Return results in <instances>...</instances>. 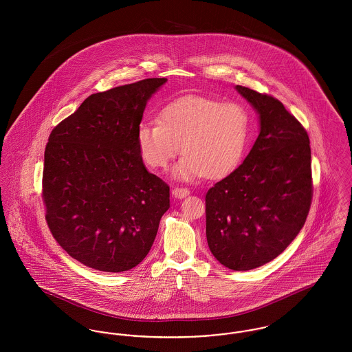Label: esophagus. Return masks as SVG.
I'll use <instances>...</instances> for the list:
<instances>
[{
	"label": "esophagus",
	"instance_id": "obj_1",
	"mask_svg": "<svg viewBox=\"0 0 352 352\" xmlns=\"http://www.w3.org/2000/svg\"><path fill=\"white\" fill-rule=\"evenodd\" d=\"M188 194H190V190H188L187 187H179V186H177V187L173 188V195H174L175 198H178V199H182L184 197H187Z\"/></svg>",
	"mask_w": 352,
	"mask_h": 352
}]
</instances>
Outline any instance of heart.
Listing matches in <instances>:
<instances>
[{
  "label": "heart",
  "instance_id": "1",
  "mask_svg": "<svg viewBox=\"0 0 352 352\" xmlns=\"http://www.w3.org/2000/svg\"><path fill=\"white\" fill-rule=\"evenodd\" d=\"M250 131L251 115L243 104L192 95L168 102L158 121L142 122L137 145L151 168H168L182 151L174 168L178 178H221L240 164Z\"/></svg>",
  "mask_w": 352,
  "mask_h": 352
}]
</instances>
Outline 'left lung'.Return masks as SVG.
<instances>
[{
    "label": "left lung",
    "mask_w": 352,
    "mask_h": 352,
    "mask_svg": "<svg viewBox=\"0 0 352 352\" xmlns=\"http://www.w3.org/2000/svg\"><path fill=\"white\" fill-rule=\"evenodd\" d=\"M260 115L244 162L206 194L210 251L232 270L276 258L301 231L313 199L310 140L301 122L268 94L236 85Z\"/></svg>",
    "instance_id": "1"
}]
</instances>
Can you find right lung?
I'll return each instance as SVG.
<instances>
[{
	"instance_id": "right-lung-1",
	"label": "right lung",
	"mask_w": 352,
	"mask_h": 352,
	"mask_svg": "<svg viewBox=\"0 0 352 352\" xmlns=\"http://www.w3.org/2000/svg\"><path fill=\"white\" fill-rule=\"evenodd\" d=\"M166 78L88 96L51 132L42 199L56 243L85 267L118 273L151 251L170 187L149 173L137 145L146 101Z\"/></svg>"
}]
</instances>
